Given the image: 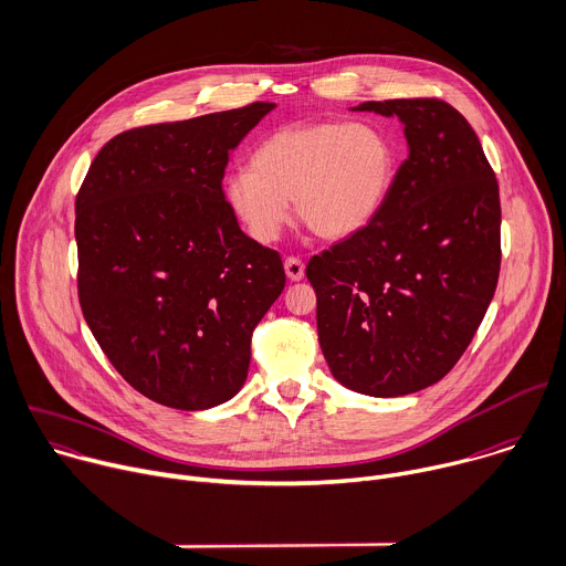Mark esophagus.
Segmentation results:
<instances>
[{
	"mask_svg": "<svg viewBox=\"0 0 566 566\" xmlns=\"http://www.w3.org/2000/svg\"><path fill=\"white\" fill-rule=\"evenodd\" d=\"M283 268H285V276H287L290 281H301V279L305 276V265H303V261H298V259H294V256L285 259Z\"/></svg>",
	"mask_w": 566,
	"mask_h": 566,
	"instance_id": "34e87169",
	"label": "esophagus"
}]
</instances>
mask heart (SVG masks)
<instances>
[{
  "label": "heart",
  "instance_id": "obj_1",
  "mask_svg": "<svg viewBox=\"0 0 566 566\" xmlns=\"http://www.w3.org/2000/svg\"><path fill=\"white\" fill-rule=\"evenodd\" d=\"M397 147L375 125L296 123L259 143L250 169L222 187L234 218L261 245L279 241L296 216L323 241L364 232L384 209L397 176Z\"/></svg>",
  "mask_w": 566,
  "mask_h": 566
}]
</instances>
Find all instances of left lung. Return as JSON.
Instances as JSON below:
<instances>
[{
	"instance_id": "8db88e82",
	"label": "left lung",
	"mask_w": 566,
	"mask_h": 566,
	"mask_svg": "<svg viewBox=\"0 0 566 566\" xmlns=\"http://www.w3.org/2000/svg\"><path fill=\"white\" fill-rule=\"evenodd\" d=\"M403 125L408 158L364 232L312 256L332 377L368 397L437 384L469 348L500 274V191L484 149L441 99L364 102Z\"/></svg>"
}]
</instances>
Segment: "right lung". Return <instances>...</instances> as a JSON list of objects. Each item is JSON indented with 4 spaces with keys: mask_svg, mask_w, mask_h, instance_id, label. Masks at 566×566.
Here are the masks:
<instances>
[{
    "mask_svg": "<svg viewBox=\"0 0 566 566\" xmlns=\"http://www.w3.org/2000/svg\"><path fill=\"white\" fill-rule=\"evenodd\" d=\"M274 106L125 132L75 198L82 314L156 403L207 410L239 395L252 332L285 287L281 256L243 234L222 196L230 151Z\"/></svg>",
    "mask_w": 566,
    "mask_h": 566,
    "instance_id": "add662e5",
    "label": "right lung"
}]
</instances>
